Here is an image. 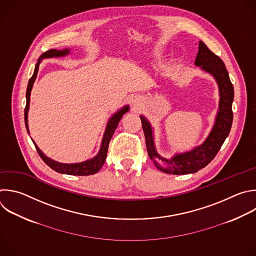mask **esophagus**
Masks as SVG:
<instances>
[{
    "label": "esophagus",
    "mask_w": 256,
    "mask_h": 256,
    "mask_svg": "<svg viewBox=\"0 0 256 256\" xmlns=\"http://www.w3.org/2000/svg\"><path fill=\"white\" fill-rule=\"evenodd\" d=\"M138 104V100H134V106H136Z\"/></svg>",
    "instance_id": "1"
}]
</instances>
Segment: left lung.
Returning <instances> with one entry per match:
<instances>
[{
	"label": "left lung",
	"mask_w": 256,
	"mask_h": 256,
	"mask_svg": "<svg viewBox=\"0 0 256 256\" xmlns=\"http://www.w3.org/2000/svg\"><path fill=\"white\" fill-rule=\"evenodd\" d=\"M195 65L214 77L218 85L220 98L219 108L213 128L200 146H195L191 150L177 152L172 158H164L156 148L154 128L150 122L144 116H140L148 156L160 171L166 174H193L205 168L215 158L231 130L234 90L224 62L204 42L200 41Z\"/></svg>",
	"instance_id": "1"
}]
</instances>
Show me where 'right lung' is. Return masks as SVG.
Masks as SVG:
<instances>
[{
	"label": "right lung",
	"mask_w": 256,
	"mask_h": 256,
	"mask_svg": "<svg viewBox=\"0 0 256 256\" xmlns=\"http://www.w3.org/2000/svg\"><path fill=\"white\" fill-rule=\"evenodd\" d=\"M70 53V49H62V50H56V49H51L48 50L47 52L43 53L39 59L38 62L35 66L34 69V73L32 75V77L30 78L29 82H28V88H27V92H26V108H25V126L27 128L28 134H30L29 132V126H28V112H29V106H30V96H31V90L33 88V84L35 82V79L37 77L38 74V70H39V65L42 62L43 59L46 58H53V57H63L66 56ZM130 110V106H124V108H122L120 110H118L116 112H114L110 118L108 122L106 128V132L102 136V140L100 144V148L98 152V154L96 156H94L92 158L86 160L81 162H74V164H63V162H56L50 158H48L36 144V142L32 140L33 144H35V148L39 154V156H41V158L52 168L54 171L60 173V174H66V175H73V176H88V175H94L96 173H98L100 170L102 168V166H104L106 158V154H108V144L110 142V138L112 136V134H114V130L120 122V120L122 118V116L124 114H126Z\"/></svg>",
	"instance_id": "add662e5"
}]
</instances>
